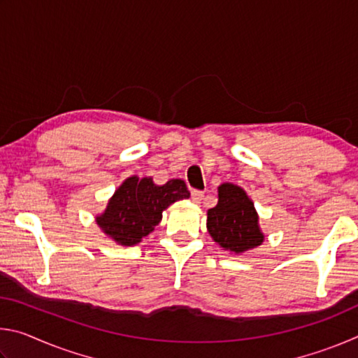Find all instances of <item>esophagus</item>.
<instances>
[{"mask_svg": "<svg viewBox=\"0 0 358 358\" xmlns=\"http://www.w3.org/2000/svg\"><path fill=\"white\" fill-rule=\"evenodd\" d=\"M191 197H192V201L196 202V203H199L203 199V192L202 191H199V189H194L192 192H191Z\"/></svg>", "mask_w": 358, "mask_h": 358, "instance_id": "1", "label": "esophagus"}]
</instances>
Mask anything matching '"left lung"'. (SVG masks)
Instances as JSON below:
<instances>
[{"label":"left lung","instance_id":"1","mask_svg":"<svg viewBox=\"0 0 358 358\" xmlns=\"http://www.w3.org/2000/svg\"><path fill=\"white\" fill-rule=\"evenodd\" d=\"M220 201L208 210L207 229L217 245L230 252L240 254L259 246L264 234L251 199L241 187L224 183L217 187Z\"/></svg>","mask_w":358,"mask_h":358}]
</instances>
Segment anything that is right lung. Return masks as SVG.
I'll use <instances>...</instances> for the list:
<instances>
[{
  "label": "right lung",
  "mask_w": 358,
  "mask_h": 358,
  "mask_svg": "<svg viewBox=\"0 0 358 358\" xmlns=\"http://www.w3.org/2000/svg\"><path fill=\"white\" fill-rule=\"evenodd\" d=\"M189 197L183 180L156 186L151 178L131 177L115 191L104 213L96 222L117 243L137 245L162 220L169 205Z\"/></svg>",
  "instance_id": "add662e5"
}]
</instances>
